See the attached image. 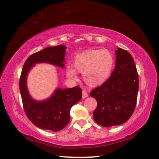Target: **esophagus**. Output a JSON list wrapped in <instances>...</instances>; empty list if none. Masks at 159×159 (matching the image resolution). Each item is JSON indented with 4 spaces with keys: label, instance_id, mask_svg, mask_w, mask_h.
Wrapping results in <instances>:
<instances>
[{
    "label": "esophagus",
    "instance_id": "obj_1",
    "mask_svg": "<svg viewBox=\"0 0 159 159\" xmlns=\"http://www.w3.org/2000/svg\"><path fill=\"white\" fill-rule=\"evenodd\" d=\"M82 97L83 98H86L88 97V93H87L85 91H83L82 92Z\"/></svg>",
    "mask_w": 159,
    "mask_h": 159
}]
</instances>
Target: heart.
Segmentation results:
<instances>
[{
	"mask_svg": "<svg viewBox=\"0 0 159 159\" xmlns=\"http://www.w3.org/2000/svg\"><path fill=\"white\" fill-rule=\"evenodd\" d=\"M114 57L109 50H87L74 57L73 67L66 68L69 79L76 80V72L83 74L84 81L90 87L102 85L109 79L114 67Z\"/></svg>",
	"mask_w": 159,
	"mask_h": 159,
	"instance_id": "1",
	"label": "heart"
}]
</instances>
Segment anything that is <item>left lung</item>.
<instances>
[{"label": "left lung", "mask_w": 159, "mask_h": 159, "mask_svg": "<svg viewBox=\"0 0 159 159\" xmlns=\"http://www.w3.org/2000/svg\"><path fill=\"white\" fill-rule=\"evenodd\" d=\"M116 67L111 76L90 93L97 101L93 119L104 127L126 122L137 104L139 77L134 59L129 52L120 48L116 50Z\"/></svg>", "instance_id": "8db88e82"}]
</instances>
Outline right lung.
<instances>
[{
    "label": "right lung",
    "instance_id": "add662e5",
    "mask_svg": "<svg viewBox=\"0 0 159 159\" xmlns=\"http://www.w3.org/2000/svg\"><path fill=\"white\" fill-rule=\"evenodd\" d=\"M66 46L60 45L47 48L33 54L24 64L20 79V92L23 107L29 120L38 128L54 132L65 128L70 120L72 107L82 98L79 86L73 88H57L49 98L38 101L30 96L26 85L29 71L36 63H48L64 67Z\"/></svg>",
    "mask_w": 159,
    "mask_h": 159
}]
</instances>
